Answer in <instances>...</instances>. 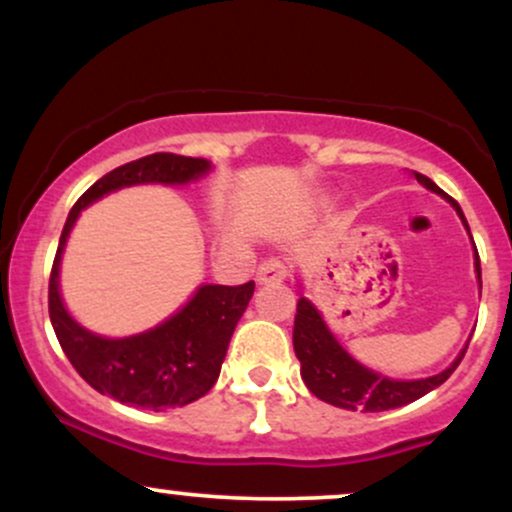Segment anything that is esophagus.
Returning a JSON list of instances; mask_svg holds the SVG:
<instances>
[{"label":"esophagus","mask_w":512,"mask_h":512,"mask_svg":"<svg viewBox=\"0 0 512 512\" xmlns=\"http://www.w3.org/2000/svg\"><path fill=\"white\" fill-rule=\"evenodd\" d=\"M286 279V267H284V262H279V260H267V262H262L260 267H257V281H260V284H279V281H284Z\"/></svg>","instance_id":"obj_1"}]
</instances>
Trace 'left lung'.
<instances>
[{
    "instance_id": "8db88e82",
    "label": "left lung",
    "mask_w": 512,
    "mask_h": 512,
    "mask_svg": "<svg viewBox=\"0 0 512 512\" xmlns=\"http://www.w3.org/2000/svg\"><path fill=\"white\" fill-rule=\"evenodd\" d=\"M426 190L436 192L450 204L452 209L460 216L464 231L469 233V223L464 219L460 204L455 202L450 195H445L443 190L433 182L431 178L421 173H411ZM472 238V233H469ZM474 243V240H472ZM474 274H477L479 284V296H481V264H479V252L474 245ZM298 281V289H301V301H298L296 310V325H293V351H296L298 361H301V378L308 385V390L313 392L317 399L332 404V407L349 409V411H387L404 407V404L416 402L419 397L428 395L431 390H436L450 378L452 370L460 366L467 344L462 346V351L457 354L455 361L448 368L440 370L436 375H428V378H416V380H397L387 378V375L378 373V370L363 366L358 363L349 351L339 344V339L334 337L330 327H327L325 317H322L317 305L310 301L303 293L301 279Z\"/></svg>"
}]
</instances>
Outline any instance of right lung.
Instances as JSON below:
<instances>
[{
  "mask_svg": "<svg viewBox=\"0 0 512 512\" xmlns=\"http://www.w3.org/2000/svg\"><path fill=\"white\" fill-rule=\"evenodd\" d=\"M211 170L207 158L151 154L110 170L79 197L62 228L50 274V322L76 373L101 395L151 411L185 407L219 380L233 330L248 308L255 281L243 286L199 284L190 301L151 330L129 337H103L74 320L60 291L67 240L81 211L105 195L134 185H190Z\"/></svg>",
  "mask_w": 512,
  "mask_h": 512,
  "instance_id": "right-lung-1",
  "label": "right lung"
}]
</instances>
